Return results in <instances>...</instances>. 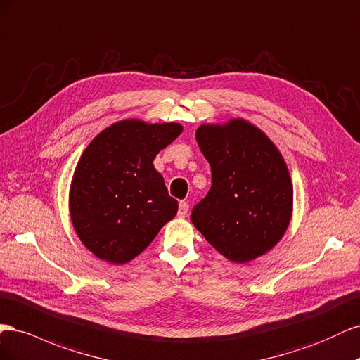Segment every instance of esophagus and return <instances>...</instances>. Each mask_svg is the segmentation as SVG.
<instances>
[{
  "mask_svg": "<svg viewBox=\"0 0 360 360\" xmlns=\"http://www.w3.org/2000/svg\"><path fill=\"white\" fill-rule=\"evenodd\" d=\"M188 202H186V200H181L179 202V208H178V217H181V219H184V217H187V214H188Z\"/></svg>",
  "mask_w": 360,
  "mask_h": 360,
  "instance_id": "1",
  "label": "esophagus"
}]
</instances>
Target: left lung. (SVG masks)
Masks as SVG:
<instances>
[{"label":"left lung","mask_w":360,"mask_h":360,"mask_svg":"<svg viewBox=\"0 0 360 360\" xmlns=\"http://www.w3.org/2000/svg\"><path fill=\"white\" fill-rule=\"evenodd\" d=\"M196 140L212 184L191 221L212 248L233 262L269 252L288 228L292 184L271 140L249 122L202 125Z\"/></svg>","instance_id":"obj_1"}]
</instances>
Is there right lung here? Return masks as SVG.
Returning <instances> with one entry per match:
<instances>
[{"instance_id":"obj_1","label":"right lung","mask_w":360,"mask_h":360,"mask_svg":"<svg viewBox=\"0 0 360 360\" xmlns=\"http://www.w3.org/2000/svg\"><path fill=\"white\" fill-rule=\"evenodd\" d=\"M182 132L179 123L122 120L94 139L72 179L69 207L79 240L98 258L125 264L178 211L152 161Z\"/></svg>"}]
</instances>
